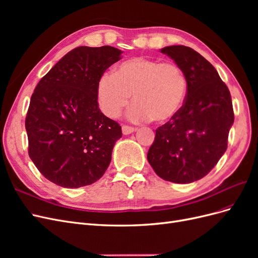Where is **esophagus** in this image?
Returning a JSON list of instances; mask_svg holds the SVG:
<instances>
[{"label": "esophagus", "mask_w": 258, "mask_h": 258, "mask_svg": "<svg viewBox=\"0 0 258 258\" xmlns=\"http://www.w3.org/2000/svg\"><path fill=\"white\" fill-rule=\"evenodd\" d=\"M121 129H122V134H123L124 136L130 135V134H132V132L136 131V128L130 127V126H126V124H124V126H122Z\"/></svg>", "instance_id": "34e87169"}]
</instances>
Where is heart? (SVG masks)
I'll return each mask as SVG.
<instances>
[{"instance_id": "b5f03b06", "label": "heart", "mask_w": 258, "mask_h": 258, "mask_svg": "<svg viewBox=\"0 0 258 258\" xmlns=\"http://www.w3.org/2000/svg\"><path fill=\"white\" fill-rule=\"evenodd\" d=\"M128 117L134 121L153 119L166 122L181 111L187 95L183 70L172 62L136 57L117 66L113 75L104 74L97 85L101 111L116 118L129 104Z\"/></svg>"}]
</instances>
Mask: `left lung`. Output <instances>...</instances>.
I'll return each mask as SVG.
<instances>
[{"label": "left lung", "mask_w": 258, "mask_h": 258, "mask_svg": "<svg viewBox=\"0 0 258 258\" xmlns=\"http://www.w3.org/2000/svg\"><path fill=\"white\" fill-rule=\"evenodd\" d=\"M160 51L181 68L187 95L181 111L156 130L147 160L159 177L187 184L206 176L227 150L233 110L229 89L215 68L183 45Z\"/></svg>", "instance_id": "8db88e82"}]
</instances>
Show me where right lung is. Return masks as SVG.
<instances>
[{
  "label": "right lung",
  "instance_id": "add662e5",
  "mask_svg": "<svg viewBox=\"0 0 258 258\" xmlns=\"http://www.w3.org/2000/svg\"><path fill=\"white\" fill-rule=\"evenodd\" d=\"M112 46H80L37 84L26 117L29 156L50 182L67 188L102 177L121 127L100 111L97 85L120 60Z\"/></svg>",
  "mask_w": 258,
  "mask_h": 258
}]
</instances>
